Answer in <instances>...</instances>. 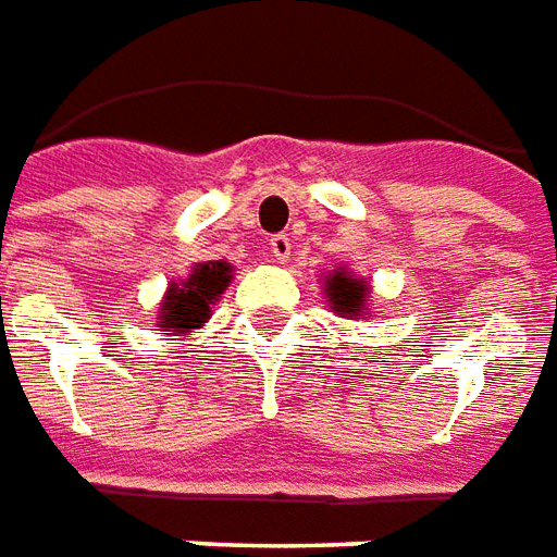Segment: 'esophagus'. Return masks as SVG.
<instances>
[{
  "label": "esophagus",
  "instance_id": "esophagus-1",
  "mask_svg": "<svg viewBox=\"0 0 557 557\" xmlns=\"http://www.w3.org/2000/svg\"><path fill=\"white\" fill-rule=\"evenodd\" d=\"M271 253H274V259H277V262H286V259L292 257V238L283 236V233L271 238Z\"/></svg>",
  "mask_w": 557,
  "mask_h": 557
}]
</instances>
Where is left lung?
Wrapping results in <instances>:
<instances>
[{
    "instance_id": "obj_1",
    "label": "left lung",
    "mask_w": 557,
    "mask_h": 557,
    "mask_svg": "<svg viewBox=\"0 0 557 557\" xmlns=\"http://www.w3.org/2000/svg\"><path fill=\"white\" fill-rule=\"evenodd\" d=\"M324 292H327L333 310L339 312V315H357V312L366 307V298H369L366 280H357L351 271H345V268H336L333 274H327V280H324Z\"/></svg>"
}]
</instances>
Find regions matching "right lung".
<instances>
[{
    "label": "right lung",
    "mask_w": 557,
    "mask_h": 557,
    "mask_svg": "<svg viewBox=\"0 0 557 557\" xmlns=\"http://www.w3.org/2000/svg\"><path fill=\"white\" fill-rule=\"evenodd\" d=\"M230 280H233L230 262H221V259L197 262L195 271L183 283L168 286L159 327L171 331L174 336H185V333H195L197 327H203L206 319L212 315V304L224 295Z\"/></svg>",
    "instance_id": "1"
}]
</instances>
